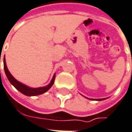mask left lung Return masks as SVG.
<instances>
[{"label": "left lung", "mask_w": 132, "mask_h": 132, "mask_svg": "<svg viewBox=\"0 0 132 132\" xmlns=\"http://www.w3.org/2000/svg\"><path fill=\"white\" fill-rule=\"evenodd\" d=\"M98 100H99V101H101V100H104V98H102H102H101V99H98Z\"/></svg>", "instance_id": "8db88e82"}]
</instances>
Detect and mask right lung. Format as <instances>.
I'll list each match as a JSON object with an SVG mask.
<instances>
[{"instance_id": "right-lung-1", "label": "right lung", "mask_w": 132, "mask_h": 132, "mask_svg": "<svg viewBox=\"0 0 132 132\" xmlns=\"http://www.w3.org/2000/svg\"><path fill=\"white\" fill-rule=\"evenodd\" d=\"M3 66H4V71H5V73H6L7 78H8V80H9V82H11V84L13 85L14 86V88L17 89L20 93H23L24 95H26V96H37V95H40V94L45 93L46 91H47L48 90L52 87V85L55 82V75H54L51 82H50V84L48 85L45 86V87L38 88H29V87L26 86L25 85L22 84L21 82H18L17 80H15L13 77V76L10 74V72L9 71L8 69H7L5 57L3 58Z\"/></svg>"}]
</instances>
